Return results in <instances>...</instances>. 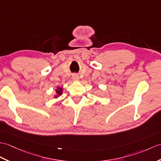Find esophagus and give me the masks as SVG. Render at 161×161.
Masks as SVG:
<instances>
[{"label": "esophagus", "mask_w": 161, "mask_h": 161, "mask_svg": "<svg viewBox=\"0 0 161 161\" xmlns=\"http://www.w3.org/2000/svg\"><path fill=\"white\" fill-rule=\"evenodd\" d=\"M72 78H73V80H79V76H78L77 75L75 74V75H73Z\"/></svg>", "instance_id": "1"}]
</instances>
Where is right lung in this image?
<instances>
[{"mask_svg": "<svg viewBox=\"0 0 161 161\" xmlns=\"http://www.w3.org/2000/svg\"><path fill=\"white\" fill-rule=\"evenodd\" d=\"M56 92H57L58 95H62V88H58V89L56 90Z\"/></svg>", "mask_w": 161, "mask_h": 161, "instance_id": "add662e5", "label": "right lung"}]
</instances>
